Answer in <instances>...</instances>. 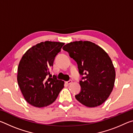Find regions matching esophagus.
<instances>
[{
    "label": "esophagus",
    "instance_id": "34e87169",
    "mask_svg": "<svg viewBox=\"0 0 133 133\" xmlns=\"http://www.w3.org/2000/svg\"><path fill=\"white\" fill-rule=\"evenodd\" d=\"M72 82H72V80H70L69 81H68V82H66V83L67 84L69 85V84H70L71 83H72Z\"/></svg>",
    "mask_w": 133,
    "mask_h": 133
}]
</instances>
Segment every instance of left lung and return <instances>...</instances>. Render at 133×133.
Here are the masks:
<instances>
[{
    "instance_id": "left-lung-1",
    "label": "left lung",
    "mask_w": 133,
    "mask_h": 133,
    "mask_svg": "<svg viewBox=\"0 0 133 133\" xmlns=\"http://www.w3.org/2000/svg\"><path fill=\"white\" fill-rule=\"evenodd\" d=\"M78 65L81 91L75 96L82 104L95 107L107 100L113 89L116 71L108 54L98 45L89 41H76L64 45Z\"/></svg>"
}]
</instances>
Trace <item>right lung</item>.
<instances>
[{"instance_id":"add662e5","label":"right lung","mask_w":133,"mask_h":133,"mask_svg":"<svg viewBox=\"0 0 133 133\" xmlns=\"http://www.w3.org/2000/svg\"><path fill=\"white\" fill-rule=\"evenodd\" d=\"M64 43L46 41L28 49L17 69V83L26 101L36 107L53 103L64 87V82L56 76L50 77V69ZM49 76H48V75Z\"/></svg>"}]
</instances>
